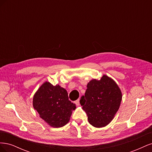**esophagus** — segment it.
Returning a JSON list of instances; mask_svg holds the SVG:
<instances>
[{"label": "esophagus", "mask_w": 152, "mask_h": 152, "mask_svg": "<svg viewBox=\"0 0 152 152\" xmlns=\"http://www.w3.org/2000/svg\"><path fill=\"white\" fill-rule=\"evenodd\" d=\"M75 103L76 104L77 106H79L80 105V99H78L77 100H76L75 102Z\"/></svg>", "instance_id": "esophagus-1"}]
</instances>
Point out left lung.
Listing matches in <instances>:
<instances>
[{"mask_svg":"<svg viewBox=\"0 0 152 152\" xmlns=\"http://www.w3.org/2000/svg\"><path fill=\"white\" fill-rule=\"evenodd\" d=\"M84 96L80 103L93 126H107L115 117L122 99V91L111 77L103 75L99 80L93 79L87 85Z\"/></svg>","mask_w":152,"mask_h":152,"instance_id":"8db88e82","label":"left lung"}]
</instances>
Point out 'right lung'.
I'll return each instance as SVG.
<instances>
[{
    "label": "right lung",
    "instance_id": "right-lung-1",
    "mask_svg": "<svg viewBox=\"0 0 152 152\" xmlns=\"http://www.w3.org/2000/svg\"><path fill=\"white\" fill-rule=\"evenodd\" d=\"M33 107L48 125L54 128L65 126L70 121L75 103L68 99V93L59 85L45 82L35 92Z\"/></svg>",
    "mask_w": 152,
    "mask_h": 152
}]
</instances>
